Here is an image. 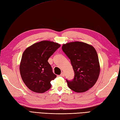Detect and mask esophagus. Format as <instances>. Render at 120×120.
<instances>
[{
    "label": "esophagus",
    "mask_w": 120,
    "mask_h": 120,
    "mask_svg": "<svg viewBox=\"0 0 120 120\" xmlns=\"http://www.w3.org/2000/svg\"><path fill=\"white\" fill-rule=\"evenodd\" d=\"M60 76L61 77H64V73L63 72H62V73H61V74H60Z\"/></svg>",
    "instance_id": "obj_1"
}]
</instances>
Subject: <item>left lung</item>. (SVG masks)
<instances>
[{
	"label": "left lung",
	"instance_id": "obj_1",
	"mask_svg": "<svg viewBox=\"0 0 120 120\" xmlns=\"http://www.w3.org/2000/svg\"><path fill=\"white\" fill-rule=\"evenodd\" d=\"M62 49L71 60L75 72L73 80L68 81V87L76 93H83L95 84L100 67L98 54L94 47L82 42L63 44Z\"/></svg>",
	"mask_w": 120,
	"mask_h": 120
}]
</instances>
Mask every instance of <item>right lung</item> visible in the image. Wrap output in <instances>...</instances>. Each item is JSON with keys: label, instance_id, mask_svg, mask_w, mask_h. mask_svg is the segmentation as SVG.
<instances>
[{"label": "right lung", "instance_id": "1", "mask_svg": "<svg viewBox=\"0 0 120 120\" xmlns=\"http://www.w3.org/2000/svg\"><path fill=\"white\" fill-rule=\"evenodd\" d=\"M60 47L50 41H42L27 47L22 56L20 73L24 84L32 91L43 93L51 87L57 76L52 73L49 58Z\"/></svg>", "mask_w": 120, "mask_h": 120}]
</instances>
